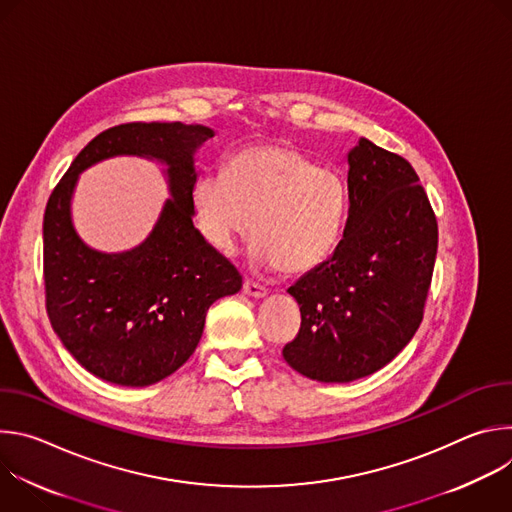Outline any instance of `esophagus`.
<instances>
[{
  "label": "esophagus",
  "instance_id": "obj_1",
  "mask_svg": "<svg viewBox=\"0 0 512 512\" xmlns=\"http://www.w3.org/2000/svg\"><path fill=\"white\" fill-rule=\"evenodd\" d=\"M243 291H245L247 296H251V298H265L267 296V287H263L261 283H255L251 279H245Z\"/></svg>",
  "mask_w": 512,
  "mask_h": 512
}]
</instances>
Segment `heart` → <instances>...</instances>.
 I'll list each match as a JSON object with an SVG mask.
<instances>
[{
  "instance_id": "obj_1",
  "label": "heart",
  "mask_w": 512,
  "mask_h": 512,
  "mask_svg": "<svg viewBox=\"0 0 512 512\" xmlns=\"http://www.w3.org/2000/svg\"><path fill=\"white\" fill-rule=\"evenodd\" d=\"M196 223L218 253H233L251 231L259 269L308 273L336 249L346 223V184L330 168L277 145L249 148L206 172L192 190Z\"/></svg>"
}]
</instances>
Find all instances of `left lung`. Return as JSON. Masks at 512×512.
<instances>
[{
    "instance_id": "8db88e82",
    "label": "left lung",
    "mask_w": 512,
    "mask_h": 512,
    "mask_svg": "<svg viewBox=\"0 0 512 512\" xmlns=\"http://www.w3.org/2000/svg\"><path fill=\"white\" fill-rule=\"evenodd\" d=\"M348 166L344 237L287 289L302 326L283 358L322 383L373 375L407 346L423 320L437 253L433 208L405 158L362 137Z\"/></svg>"
}]
</instances>
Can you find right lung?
<instances>
[{
	"mask_svg": "<svg viewBox=\"0 0 512 512\" xmlns=\"http://www.w3.org/2000/svg\"><path fill=\"white\" fill-rule=\"evenodd\" d=\"M214 133L204 125L123 123L95 139L54 186L44 212L46 312L64 348L99 379L154 385L190 358L206 310L237 294L243 277L194 229V152ZM133 153L169 164L173 198L139 248L89 250L69 221L78 174L95 161Z\"/></svg>",
	"mask_w": 512,
	"mask_h": 512,
	"instance_id": "add662e5",
	"label": "right lung"
}]
</instances>
